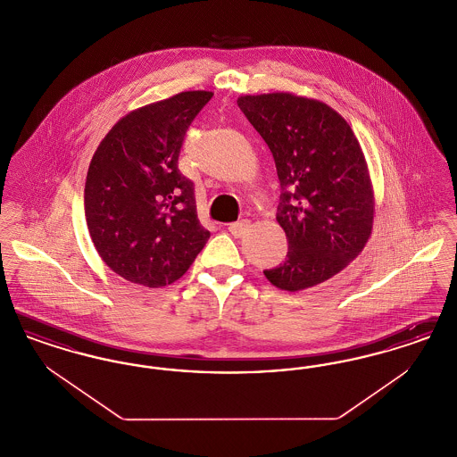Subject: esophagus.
Returning a JSON list of instances; mask_svg holds the SVG:
<instances>
[{
    "label": "esophagus",
    "instance_id": "34e87169",
    "mask_svg": "<svg viewBox=\"0 0 457 457\" xmlns=\"http://www.w3.org/2000/svg\"><path fill=\"white\" fill-rule=\"evenodd\" d=\"M248 229H250V220H246V219L238 220V222H233V224L228 226V231H229L233 237H237V238L243 237Z\"/></svg>",
    "mask_w": 457,
    "mask_h": 457
}]
</instances>
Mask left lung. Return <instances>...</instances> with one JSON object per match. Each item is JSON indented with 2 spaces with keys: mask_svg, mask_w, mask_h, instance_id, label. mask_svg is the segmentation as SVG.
Listing matches in <instances>:
<instances>
[{
  "mask_svg": "<svg viewBox=\"0 0 457 457\" xmlns=\"http://www.w3.org/2000/svg\"><path fill=\"white\" fill-rule=\"evenodd\" d=\"M238 106L269 145L281 183L276 219L289 248L263 274L291 293L326 283L371 235L375 200L358 138L317 99L272 92L241 96Z\"/></svg>",
  "mask_w": 457,
  "mask_h": 457,
  "instance_id": "obj_1",
  "label": "left lung"
}]
</instances>
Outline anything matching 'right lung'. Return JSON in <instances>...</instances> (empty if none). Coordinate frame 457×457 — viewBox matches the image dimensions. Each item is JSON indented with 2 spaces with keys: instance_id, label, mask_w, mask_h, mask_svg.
<instances>
[{
  "instance_id": "1",
  "label": "right lung",
  "mask_w": 457,
  "mask_h": 457,
  "mask_svg": "<svg viewBox=\"0 0 457 457\" xmlns=\"http://www.w3.org/2000/svg\"><path fill=\"white\" fill-rule=\"evenodd\" d=\"M211 97L188 90L135 109L92 155L84 192L88 233L109 269L130 283L178 281L211 237L196 218L194 181L178 170L187 130Z\"/></svg>"
}]
</instances>
